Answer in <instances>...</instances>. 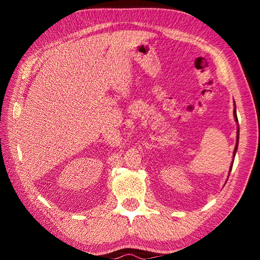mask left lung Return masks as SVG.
I'll list each match as a JSON object with an SVG mask.
<instances>
[{
    "instance_id": "obj_1",
    "label": "left lung",
    "mask_w": 260,
    "mask_h": 260,
    "mask_svg": "<svg viewBox=\"0 0 260 260\" xmlns=\"http://www.w3.org/2000/svg\"><path fill=\"white\" fill-rule=\"evenodd\" d=\"M234 119L236 122H239L237 120V116H236V107H235V102H234ZM239 135H240V127L237 125V132H236V144H235V149H234V152H233V161H232V165H231V170L232 171V167H233V162H234V158L236 155V151H237V147H239Z\"/></svg>"
}]
</instances>
